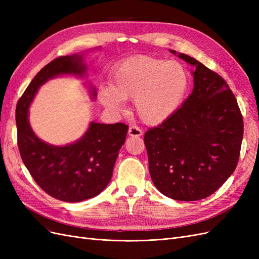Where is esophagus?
<instances>
[{"label":"esophagus","mask_w":259,"mask_h":259,"mask_svg":"<svg viewBox=\"0 0 259 259\" xmlns=\"http://www.w3.org/2000/svg\"><path fill=\"white\" fill-rule=\"evenodd\" d=\"M143 135V131L136 127V126H131L128 128V136L131 137H138Z\"/></svg>","instance_id":"1"}]
</instances>
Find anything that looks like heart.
<instances>
[{
    "label": "heart",
    "mask_w": 259,
    "mask_h": 259,
    "mask_svg": "<svg viewBox=\"0 0 259 259\" xmlns=\"http://www.w3.org/2000/svg\"><path fill=\"white\" fill-rule=\"evenodd\" d=\"M190 89V74L178 61L137 55L123 60L111 74L110 88L99 91L100 104L122 110L123 100H134L145 124L156 126L169 120L182 107Z\"/></svg>",
    "instance_id": "1"
}]
</instances>
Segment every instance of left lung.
I'll list each match as a JSON object with an SVG mask.
<instances>
[{
    "label": "left lung",
    "instance_id": "obj_1",
    "mask_svg": "<svg viewBox=\"0 0 259 259\" xmlns=\"http://www.w3.org/2000/svg\"><path fill=\"white\" fill-rule=\"evenodd\" d=\"M169 52L193 67V90L169 120L146 132L149 171L165 197L202 200L218 190L236 169L243 119L222 76L186 54Z\"/></svg>",
    "mask_w": 259,
    "mask_h": 259
}]
</instances>
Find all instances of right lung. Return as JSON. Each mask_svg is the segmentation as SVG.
<instances>
[{"label": "right lung", "mask_w": 259, "mask_h": 259, "mask_svg": "<svg viewBox=\"0 0 259 259\" xmlns=\"http://www.w3.org/2000/svg\"><path fill=\"white\" fill-rule=\"evenodd\" d=\"M89 52L58 57L42 68L22 94L16 108L18 148L23 164L46 193L72 203L96 197L106 189L128 126L123 123L101 124L92 121L75 142L55 146L36 136L28 117L38 89L49 80L58 76L79 79L86 76L85 55ZM88 88L92 99L95 100V88L91 83Z\"/></svg>", "instance_id": "1"}]
</instances>
